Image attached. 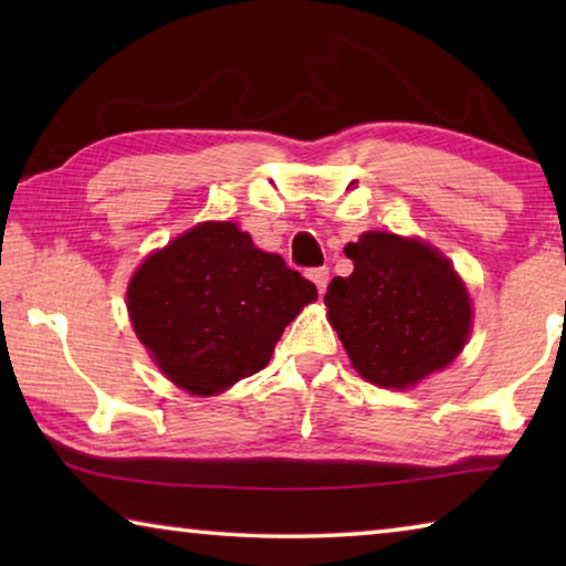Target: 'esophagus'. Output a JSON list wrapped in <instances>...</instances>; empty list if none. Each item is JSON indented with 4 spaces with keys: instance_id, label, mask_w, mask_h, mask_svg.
<instances>
[{
    "instance_id": "1",
    "label": "esophagus",
    "mask_w": 566,
    "mask_h": 566,
    "mask_svg": "<svg viewBox=\"0 0 566 566\" xmlns=\"http://www.w3.org/2000/svg\"><path fill=\"white\" fill-rule=\"evenodd\" d=\"M310 280L317 284L319 294H324V290H327V284H329V270L327 266H317V270L310 272Z\"/></svg>"
}]
</instances>
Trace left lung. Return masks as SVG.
Returning a JSON list of instances; mask_svg holds the SVG:
<instances>
[{
    "mask_svg": "<svg viewBox=\"0 0 566 566\" xmlns=\"http://www.w3.org/2000/svg\"><path fill=\"white\" fill-rule=\"evenodd\" d=\"M344 254L354 272L334 276L324 304L364 379L409 389L464 349L472 302L442 252L421 239L364 232Z\"/></svg>",
    "mask_w": 566,
    "mask_h": 566,
    "instance_id": "8db88e82",
    "label": "left lung"
}]
</instances>
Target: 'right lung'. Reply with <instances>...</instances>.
Returning <instances> with one entry per match:
<instances>
[{
  "label": "right lung",
  "mask_w": 566,
  "mask_h": 566,
  "mask_svg": "<svg viewBox=\"0 0 566 566\" xmlns=\"http://www.w3.org/2000/svg\"><path fill=\"white\" fill-rule=\"evenodd\" d=\"M317 286L234 222H202L151 252L127 286L139 342L161 375L212 397L252 377Z\"/></svg>",
  "instance_id": "add662e5"
}]
</instances>
